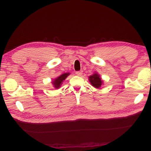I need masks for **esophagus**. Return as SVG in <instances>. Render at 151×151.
<instances>
[{"mask_svg": "<svg viewBox=\"0 0 151 151\" xmlns=\"http://www.w3.org/2000/svg\"><path fill=\"white\" fill-rule=\"evenodd\" d=\"M76 75H77V76H82V70H79V71H76Z\"/></svg>", "mask_w": 151, "mask_h": 151, "instance_id": "obj_1", "label": "esophagus"}]
</instances>
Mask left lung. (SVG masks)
<instances>
[{
    "label": "left lung",
    "mask_w": 151,
    "mask_h": 151,
    "mask_svg": "<svg viewBox=\"0 0 151 151\" xmlns=\"http://www.w3.org/2000/svg\"><path fill=\"white\" fill-rule=\"evenodd\" d=\"M89 78V82H90L93 86H94L96 88H99L101 87L102 81H101L100 76H99L98 74L95 73L94 75L90 76Z\"/></svg>",
    "instance_id": "obj_1"
}]
</instances>
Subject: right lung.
<instances>
[{"mask_svg": "<svg viewBox=\"0 0 151 151\" xmlns=\"http://www.w3.org/2000/svg\"><path fill=\"white\" fill-rule=\"evenodd\" d=\"M69 75V73H64L62 74V75H60L59 77H58L57 78L55 79V81H53V84L54 85V87L56 88H60V85L62 84V82L65 79V78L67 77V76Z\"/></svg>", "mask_w": 151, "mask_h": 151, "instance_id": "add662e5", "label": "right lung"}]
</instances>
